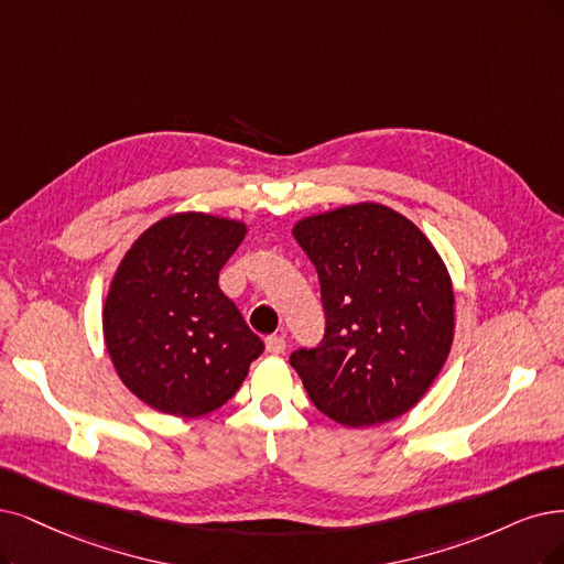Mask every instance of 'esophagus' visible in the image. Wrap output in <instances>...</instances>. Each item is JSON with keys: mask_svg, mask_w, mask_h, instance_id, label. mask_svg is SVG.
I'll return each mask as SVG.
<instances>
[{"mask_svg": "<svg viewBox=\"0 0 564 564\" xmlns=\"http://www.w3.org/2000/svg\"><path fill=\"white\" fill-rule=\"evenodd\" d=\"M264 346H267V352H271V356H281V352L285 350V337L271 335V337H267Z\"/></svg>", "mask_w": 564, "mask_h": 564, "instance_id": "34e87169", "label": "esophagus"}]
</instances>
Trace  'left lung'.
I'll return each mask as SVG.
<instances>
[{"mask_svg":"<svg viewBox=\"0 0 564 564\" xmlns=\"http://www.w3.org/2000/svg\"><path fill=\"white\" fill-rule=\"evenodd\" d=\"M325 308L318 348L290 356L318 411L346 427L400 419L421 402L451 352L455 297L423 229L379 202L295 223Z\"/></svg>","mask_w":564,"mask_h":564,"instance_id":"1","label":"left lung"}]
</instances>
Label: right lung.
I'll list each match as a JSON object with an SVG mask.
<instances>
[{
    "instance_id": "1",
    "label": "right lung",
    "mask_w": 564,
    "mask_h": 564,
    "mask_svg": "<svg viewBox=\"0 0 564 564\" xmlns=\"http://www.w3.org/2000/svg\"><path fill=\"white\" fill-rule=\"evenodd\" d=\"M243 220L164 216L134 239L101 308L104 344L132 394L160 413L197 419L223 406L264 344L218 285Z\"/></svg>"
}]
</instances>
